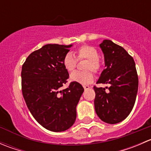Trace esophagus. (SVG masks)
I'll return each mask as SVG.
<instances>
[{
	"label": "esophagus",
	"instance_id": "obj_1",
	"mask_svg": "<svg viewBox=\"0 0 151 151\" xmlns=\"http://www.w3.org/2000/svg\"><path fill=\"white\" fill-rule=\"evenodd\" d=\"M83 88H84L85 90H88L90 88V86H88V85H83Z\"/></svg>",
	"mask_w": 151,
	"mask_h": 151
}]
</instances>
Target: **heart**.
I'll use <instances>...</instances> for the list:
<instances>
[{"label":"heart","instance_id":"b5f03b06","mask_svg":"<svg viewBox=\"0 0 151 151\" xmlns=\"http://www.w3.org/2000/svg\"><path fill=\"white\" fill-rule=\"evenodd\" d=\"M77 58L80 60H88V62L85 63V70H91L96 73L99 71L101 68V64L99 60V55L95 47L89 45H83L77 50ZM77 58L72 53L68 52L63 58V66L69 72L74 71L77 66ZM70 80L80 84H89L93 80V74L91 71H77L70 75Z\"/></svg>","mask_w":151,"mask_h":151}]
</instances>
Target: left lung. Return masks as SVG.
I'll return each instance as SVG.
<instances>
[{
  "mask_svg": "<svg viewBox=\"0 0 151 151\" xmlns=\"http://www.w3.org/2000/svg\"><path fill=\"white\" fill-rule=\"evenodd\" d=\"M104 56L105 69L96 83L109 85L94 86V106L99 118L104 122L115 124L126 119L132 112L138 91V77L133 58L122 47L111 40L99 45Z\"/></svg>",
  "mask_w": 151,
  "mask_h": 151,
  "instance_id": "1",
  "label": "left lung"
}]
</instances>
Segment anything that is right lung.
Here are the masks:
<instances>
[{
  "label": "right lung",
  "instance_id": "obj_1",
  "mask_svg": "<svg viewBox=\"0 0 151 151\" xmlns=\"http://www.w3.org/2000/svg\"><path fill=\"white\" fill-rule=\"evenodd\" d=\"M71 47L45 45L33 52L22 67V91L27 106L36 121L51 132H63L72 126L84 91L76 82L60 89L69 76L63 60Z\"/></svg>",
  "mask_w": 151,
  "mask_h": 151
}]
</instances>
